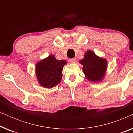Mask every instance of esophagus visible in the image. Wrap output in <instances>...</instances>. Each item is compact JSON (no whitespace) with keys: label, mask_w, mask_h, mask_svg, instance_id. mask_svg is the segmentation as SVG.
Returning <instances> with one entry per match:
<instances>
[{"label":"esophagus","mask_w":133,"mask_h":133,"mask_svg":"<svg viewBox=\"0 0 133 133\" xmlns=\"http://www.w3.org/2000/svg\"><path fill=\"white\" fill-rule=\"evenodd\" d=\"M76 58H72V59H69V62H70V63H74L76 62Z\"/></svg>","instance_id":"esophagus-1"}]
</instances>
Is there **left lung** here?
Masks as SVG:
<instances>
[{
    "label": "left lung",
    "mask_w": 133,
    "mask_h": 133,
    "mask_svg": "<svg viewBox=\"0 0 133 133\" xmlns=\"http://www.w3.org/2000/svg\"><path fill=\"white\" fill-rule=\"evenodd\" d=\"M79 62L83 65V72L88 81L99 82L104 77L107 62L98 57L91 51H87L84 54V58Z\"/></svg>",
    "instance_id": "obj_1"
}]
</instances>
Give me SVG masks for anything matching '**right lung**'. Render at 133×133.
Listing matches in <instances>:
<instances>
[{
    "mask_svg": "<svg viewBox=\"0 0 133 133\" xmlns=\"http://www.w3.org/2000/svg\"><path fill=\"white\" fill-rule=\"evenodd\" d=\"M65 61H59L53 55L38 62L36 65V73L41 86L46 88L55 87L61 82Z\"/></svg>",
    "mask_w": 133,
    "mask_h": 133,
    "instance_id": "right-lung-1",
    "label": "right lung"
}]
</instances>
